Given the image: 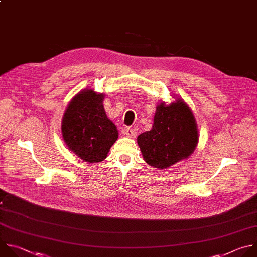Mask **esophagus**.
<instances>
[{
  "label": "esophagus",
  "instance_id": "34e87169",
  "mask_svg": "<svg viewBox=\"0 0 257 257\" xmlns=\"http://www.w3.org/2000/svg\"><path fill=\"white\" fill-rule=\"evenodd\" d=\"M123 134L126 135V137H128V138H136V136H137V133L132 127H125L123 130Z\"/></svg>",
  "mask_w": 257,
  "mask_h": 257
}]
</instances>
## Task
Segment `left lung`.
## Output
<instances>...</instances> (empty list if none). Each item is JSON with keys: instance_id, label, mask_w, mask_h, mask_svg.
Segmentation results:
<instances>
[{"instance_id": "obj_1", "label": "left lung", "mask_w": 257, "mask_h": 257, "mask_svg": "<svg viewBox=\"0 0 257 257\" xmlns=\"http://www.w3.org/2000/svg\"><path fill=\"white\" fill-rule=\"evenodd\" d=\"M198 137L191 109L183 99L176 98L168 105L163 101L157 105L152 130L141 134L137 142L146 163L162 170L187 159Z\"/></svg>"}]
</instances>
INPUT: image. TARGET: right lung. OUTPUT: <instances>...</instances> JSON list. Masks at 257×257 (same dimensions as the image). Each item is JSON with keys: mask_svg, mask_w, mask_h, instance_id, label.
<instances>
[{"mask_svg": "<svg viewBox=\"0 0 257 257\" xmlns=\"http://www.w3.org/2000/svg\"><path fill=\"white\" fill-rule=\"evenodd\" d=\"M104 96L93 89L80 91L70 101L62 120L66 146L88 163L103 161L118 138L115 124L106 115Z\"/></svg>", "mask_w": 257, "mask_h": 257, "instance_id": "obj_1", "label": "right lung"}]
</instances>
